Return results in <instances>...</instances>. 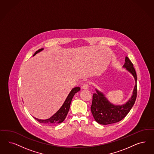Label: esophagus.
Wrapping results in <instances>:
<instances>
[{
    "instance_id": "esophagus-1",
    "label": "esophagus",
    "mask_w": 154,
    "mask_h": 154,
    "mask_svg": "<svg viewBox=\"0 0 154 154\" xmlns=\"http://www.w3.org/2000/svg\"><path fill=\"white\" fill-rule=\"evenodd\" d=\"M89 83H85V84L83 85V86H82V88H83V89H88V88H89Z\"/></svg>"
}]
</instances>
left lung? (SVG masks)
Returning a JSON list of instances; mask_svg holds the SVG:
<instances>
[{"mask_svg": "<svg viewBox=\"0 0 154 154\" xmlns=\"http://www.w3.org/2000/svg\"><path fill=\"white\" fill-rule=\"evenodd\" d=\"M133 64L126 57L124 67L134 76L136 85H135L133 96L131 99L122 106H115L110 103L102 93L96 90V93L93 94L92 103L91 106L92 114L95 121L100 124L108 125L118 122L121 121L129 113L134 105L137 95V76Z\"/></svg>", "mask_w": 154, "mask_h": 154, "instance_id": "obj_1", "label": "left lung"}]
</instances>
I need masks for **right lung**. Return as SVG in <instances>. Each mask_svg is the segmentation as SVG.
<instances>
[{
	"instance_id": "add662e5",
	"label": "right lung",
	"mask_w": 154,
	"mask_h": 154,
	"mask_svg": "<svg viewBox=\"0 0 154 154\" xmlns=\"http://www.w3.org/2000/svg\"><path fill=\"white\" fill-rule=\"evenodd\" d=\"M43 49L38 50L37 51H35V54L33 55H35L38 52H40V51H41ZM80 90V87H75L72 89L68 95L67 99L65 100V103L61 106V108L59 109V110L55 114H54L49 119H36L35 117L34 118L37 121H38L40 123L44 124L54 125L58 124L62 122L65 120L67 115V113L69 112L71 102V100L72 99L74 94L76 93H77L78 91H79Z\"/></svg>"
}]
</instances>
